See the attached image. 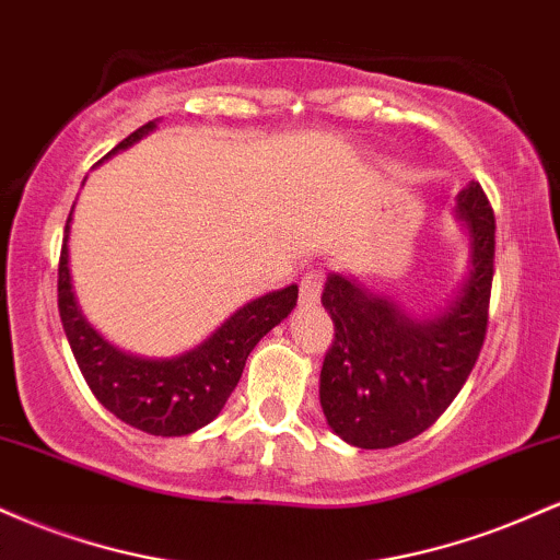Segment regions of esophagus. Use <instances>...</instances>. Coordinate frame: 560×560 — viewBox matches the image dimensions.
<instances>
[{
	"instance_id": "obj_1",
	"label": "esophagus",
	"mask_w": 560,
	"mask_h": 560,
	"mask_svg": "<svg viewBox=\"0 0 560 560\" xmlns=\"http://www.w3.org/2000/svg\"><path fill=\"white\" fill-rule=\"evenodd\" d=\"M320 287H324V276L318 271H311L302 276L300 281V305L302 307H316L320 300Z\"/></svg>"
}]
</instances>
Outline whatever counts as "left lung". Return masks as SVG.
Instances as JSON below:
<instances>
[{"instance_id":"obj_1","label":"left lung","mask_w":560,"mask_h":560,"mask_svg":"<svg viewBox=\"0 0 560 560\" xmlns=\"http://www.w3.org/2000/svg\"><path fill=\"white\" fill-rule=\"evenodd\" d=\"M466 234V268L442 305L413 313L355 276L331 271L320 302L334 345L318 378L326 423L347 445L395 447L445 413L477 363L487 331L494 215L477 182L455 197Z\"/></svg>"}]
</instances>
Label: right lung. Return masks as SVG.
<instances>
[{
    "label": "right lung",
    "instance_id": "add662e5",
    "mask_svg": "<svg viewBox=\"0 0 560 560\" xmlns=\"http://www.w3.org/2000/svg\"><path fill=\"white\" fill-rule=\"evenodd\" d=\"M158 124L160 120H150L137 128L113 152H107L105 160L150 137L152 131H158ZM70 223H73V210L68 215L66 240H62L57 305H60L70 350L89 389L113 416L147 434L184 436L208 427L240 384L244 363L255 345L294 311L298 284L273 289L244 302L240 311L231 313L215 331H210V337H205L191 350L171 358L133 355L102 337L83 316L70 273Z\"/></svg>",
    "mask_w": 560,
    "mask_h": 560
}]
</instances>
